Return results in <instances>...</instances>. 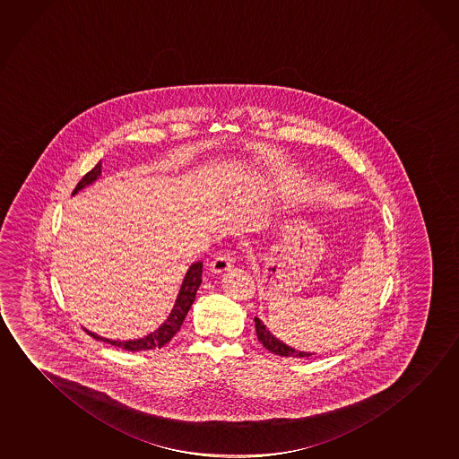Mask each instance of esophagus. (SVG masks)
<instances>
[{
  "instance_id": "1",
  "label": "esophagus",
  "mask_w": 459,
  "mask_h": 459,
  "mask_svg": "<svg viewBox=\"0 0 459 459\" xmlns=\"http://www.w3.org/2000/svg\"><path fill=\"white\" fill-rule=\"evenodd\" d=\"M232 265V255L222 253V255H218L212 259V264H210V270L212 273H224V272H229Z\"/></svg>"
}]
</instances>
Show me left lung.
Wrapping results in <instances>:
<instances>
[{"label": "left lung", "instance_id": "1", "mask_svg": "<svg viewBox=\"0 0 459 459\" xmlns=\"http://www.w3.org/2000/svg\"><path fill=\"white\" fill-rule=\"evenodd\" d=\"M255 323L257 339L270 353H275L278 356H290V358H308L313 354L307 353V351H299L296 348L286 345L282 340L276 339L275 335L268 331L267 325H264L259 317H255Z\"/></svg>", "mask_w": 459, "mask_h": 459}]
</instances>
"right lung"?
I'll use <instances>...</instances> for the list:
<instances>
[{"label": "right lung", "instance_id": "add662e5", "mask_svg": "<svg viewBox=\"0 0 459 459\" xmlns=\"http://www.w3.org/2000/svg\"><path fill=\"white\" fill-rule=\"evenodd\" d=\"M100 177H101V162L97 163L79 181L76 189L73 191V195H76L79 191H82L87 186H92L95 181H99ZM202 268H204V262H194L191 267L187 268L183 282H181L179 292H178L177 300H175V305H173V308L169 311V316L155 331L149 332L148 335L134 340H111L105 339V337L97 335V333L87 331V329H85V332L91 333L93 339L105 342V343H109V345L119 346V348L127 350V351H143V350L162 348L165 343H169V340L177 335L179 329H181V325H183L186 315L191 310L192 304L195 300V294H197L198 288L202 284Z\"/></svg>", "mask_w": 459, "mask_h": 459}]
</instances>
